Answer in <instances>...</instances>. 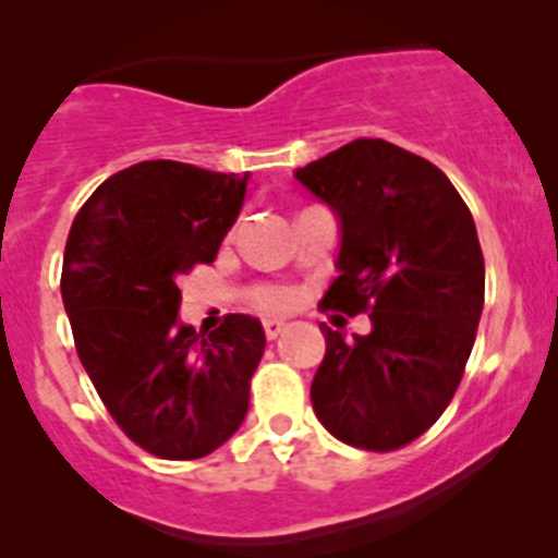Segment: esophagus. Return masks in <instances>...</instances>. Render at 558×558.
Segmentation results:
<instances>
[{"mask_svg":"<svg viewBox=\"0 0 558 558\" xmlns=\"http://www.w3.org/2000/svg\"><path fill=\"white\" fill-rule=\"evenodd\" d=\"M263 327H265V338H268V340H276V338H279V335L284 332V324L276 322V318H268V322H265Z\"/></svg>","mask_w":558,"mask_h":558,"instance_id":"obj_1","label":"esophagus"}]
</instances>
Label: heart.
<instances>
[{
	"label": "heart",
	"mask_w": 558,
	"mask_h": 558,
	"mask_svg": "<svg viewBox=\"0 0 558 558\" xmlns=\"http://www.w3.org/2000/svg\"><path fill=\"white\" fill-rule=\"evenodd\" d=\"M251 304L268 313H279L293 304V293L288 288H276V284H263V288L251 290Z\"/></svg>",
	"instance_id": "obj_1"
}]
</instances>
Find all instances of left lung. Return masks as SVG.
<instances>
[{
    "instance_id": "obj_1",
    "label": "left lung",
    "mask_w": 558,
    "mask_h": 558,
    "mask_svg": "<svg viewBox=\"0 0 558 558\" xmlns=\"http://www.w3.org/2000/svg\"><path fill=\"white\" fill-rule=\"evenodd\" d=\"M340 218V276L322 307L372 315V332L322 324L315 416L343 445L391 452L436 422L463 377L483 310L475 220L445 172L386 140H354L295 170Z\"/></svg>"
}]
</instances>
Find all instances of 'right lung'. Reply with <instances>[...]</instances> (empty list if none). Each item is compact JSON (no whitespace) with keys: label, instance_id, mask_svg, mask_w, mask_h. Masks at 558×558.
I'll return each instance as SVG.
<instances>
[{"label":"right lung","instance_id":"1","mask_svg":"<svg viewBox=\"0 0 558 558\" xmlns=\"http://www.w3.org/2000/svg\"><path fill=\"white\" fill-rule=\"evenodd\" d=\"M248 172L140 161L77 211L61 295L102 405L133 445L167 461L218 450L243 425L263 324L226 315L209 338L179 324V279L218 256Z\"/></svg>","mask_w":558,"mask_h":558}]
</instances>
